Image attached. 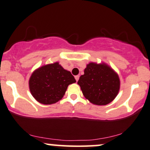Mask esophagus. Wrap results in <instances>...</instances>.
Listing matches in <instances>:
<instances>
[{
    "mask_svg": "<svg viewBox=\"0 0 150 150\" xmlns=\"http://www.w3.org/2000/svg\"><path fill=\"white\" fill-rule=\"evenodd\" d=\"M75 78L77 82V81H78V80H79V78H80V76H79V75H76V76H75Z\"/></svg>",
    "mask_w": 150,
    "mask_h": 150,
    "instance_id": "1",
    "label": "esophagus"
}]
</instances>
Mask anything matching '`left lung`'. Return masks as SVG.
I'll return each instance as SVG.
<instances>
[{
  "label": "left lung",
  "mask_w": 150,
  "mask_h": 150,
  "mask_svg": "<svg viewBox=\"0 0 150 150\" xmlns=\"http://www.w3.org/2000/svg\"><path fill=\"white\" fill-rule=\"evenodd\" d=\"M84 73L77 84L86 99L96 105H106L115 99L119 91L120 80L110 67L90 63Z\"/></svg>",
  "instance_id": "left-lung-1"
}]
</instances>
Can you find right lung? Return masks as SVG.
Here are the masks:
<instances>
[{
  "mask_svg": "<svg viewBox=\"0 0 150 150\" xmlns=\"http://www.w3.org/2000/svg\"><path fill=\"white\" fill-rule=\"evenodd\" d=\"M76 82L71 73L58 63L41 67L31 76L29 85L31 94L39 103L52 104L62 99L68 86Z\"/></svg>",
  "mask_w": 150,
  "mask_h": 150,
  "instance_id": "add662e5",
  "label": "right lung"
}]
</instances>
